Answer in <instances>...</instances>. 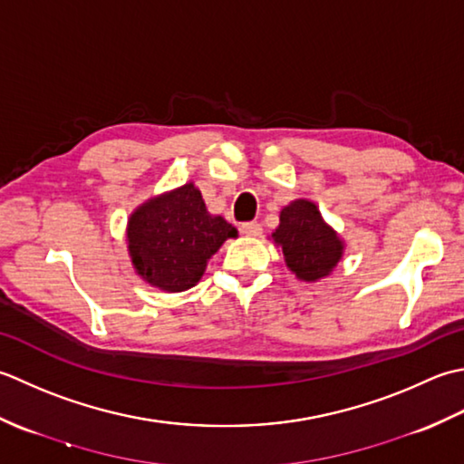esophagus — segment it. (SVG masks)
<instances>
[{
  "mask_svg": "<svg viewBox=\"0 0 464 464\" xmlns=\"http://www.w3.org/2000/svg\"><path fill=\"white\" fill-rule=\"evenodd\" d=\"M240 232L246 234V236H250V238H256V236L262 234V226L258 222H244L240 226Z\"/></svg>",
  "mask_w": 464,
  "mask_h": 464,
  "instance_id": "1",
  "label": "esophagus"
}]
</instances>
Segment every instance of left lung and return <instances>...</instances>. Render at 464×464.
<instances>
[{
	"label": "left lung",
	"instance_id": "1",
	"mask_svg": "<svg viewBox=\"0 0 464 464\" xmlns=\"http://www.w3.org/2000/svg\"><path fill=\"white\" fill-rule=\"evenodd\" d=\"M272 240L282 248L288 270L302 282L326 278L344 254V240L306 198H296L282 208Z\"/></svg>",
	"mask_w": 464,
	"mask_h": 464
}]
</instances>
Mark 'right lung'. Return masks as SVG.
I'll list each match as a JSON object with an SVG mask.
<instances>
[{"label": "right lung", "instance_id": "1", "mask_svg": "<svg viewBox=\"0 0 464 464\" xmlns=\"http://www.w3.org/2000/svg\"><path fill=\"white\" fill-rule=\"evenodd\" d=\"M238 230L208 212L194 182L148 198L130 214L128 254L138 276L164 292H184L204 276L208 260Z\"/></svg>", "mask_w": 464, "mask_h": 464}]
</instances>
